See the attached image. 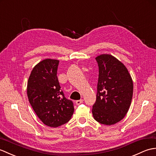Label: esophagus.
<instances>
[{
  "label": "esophagus",
  "mask_w": 156,
  "mask_h": 156,
  "mask_svg": "<svg viewBox=\"0 0 156 156\" xmlns=\"http://www.w3.org/2000/svg\"><path fill=\"white\" fill-rule=\"evenodd\" d=\"M83 102V99H80V100H77V101H76V104H77V105H80V104H81V103Z\"/></svg>",
  "instance_id": "34e87169"
}]
</instances>
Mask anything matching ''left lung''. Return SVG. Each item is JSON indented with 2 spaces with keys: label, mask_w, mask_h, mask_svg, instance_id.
<instances>
[{
  "label": "left lung",
  "mask_w": 156,
  "mask_h": 156,
  "mask_svg": "<svg viewBox=\"0 0 156 156\" xmlns=\"http://www.w3.org/2000/svg\"><path fill=\"white\" fill-rule=\"evenodd\" d=\"M95 59L99 78L93 116L100 123L113 125L123 119L129 109L133 81L125 65L112 55L103 54Z\"/></svg>",
  "instance_id": "left-lung-1"
}]
</instances>
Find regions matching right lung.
<instances>
[{"instance_id":"obj_1","label":"right lung","mask_w":156,"mask_h":156,"mask_svg":"<svg viewBox=\"0 0 156 156\" xmlns=\"http://www.w3.org/2000/svg\"><path fill=\"white\" fill-rule=\"evenodd\" d=\"M59 61L47 58L33 69L27 83L30 104L44 125L51 127L68 122L74 112L73 103L64 95L57 73Z\"/></svg>"}]
</instances>
